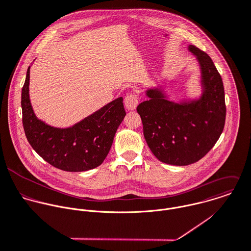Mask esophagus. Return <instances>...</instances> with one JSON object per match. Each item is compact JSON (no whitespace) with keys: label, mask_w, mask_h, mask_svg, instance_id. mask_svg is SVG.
<instances>
[{"label":"esophagus","mask_w":251,"mask_h":251,"mask_svg":"<svg viewBox=\"0 0 251 251\" xmlns=\"http://www.w3.org/2000/svg\"><path fill=\"white\" fill-rule=\"evenodd\" d=\"M139 103V98L136 94H130L125 98L124 104L128 110H134Z\"/></svg>","instance_id":"1"}]
</instances>
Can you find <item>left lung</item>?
<instances>
[{
	"instance_id": "1",
	"label": "left lung",
	"mask_w": 251,
	"mask_h": 251,
	"mask_svg": "<svg viewBox=\"0 0 251 251\" xmlns=\"http://www.w3.org/2000/svg\"><path fill=\"white\" fill-rule=\"evenodd\" d=\"M201 70V94L197 99L169 100L162 86L146 91L140 114L146 142L161 162L185 166L201 159L220 138L226 119L222 78L210 56L193 45Z\"/></svg>"
}]
</instances>
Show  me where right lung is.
I'll return each mask as SVG.
<instances>
[{
  "mask_svg": "<svg viewBox=\"0 0 251 251\" xmlns=\"http://www.w3.org/2000/svg\"><path fill=\"white\" fill-rule=\"evenodd\" d=\"M30 68L21 92L22 123L33 150L48 163L68 172L100 166L108 154L117 128L126 112L123 98L105 104L73 126L57 128L39 119L29 97Z\"/></svg>",
  "mask_w": 251,
  "mask_h": 251,
  "instance_id": "obj_1",
  "label": "right lung"
}]
</instances>
